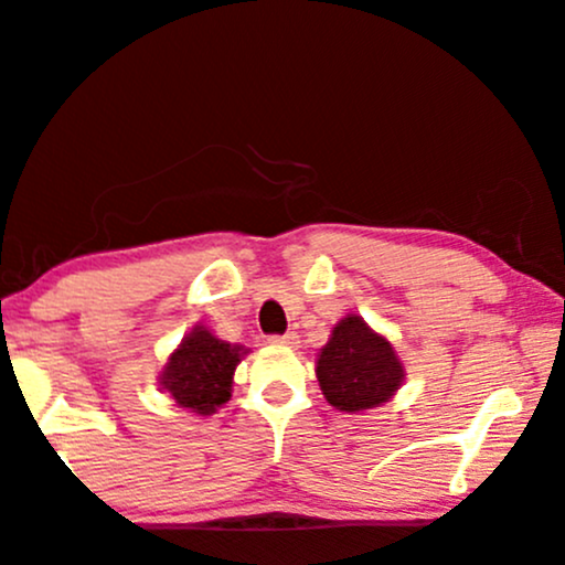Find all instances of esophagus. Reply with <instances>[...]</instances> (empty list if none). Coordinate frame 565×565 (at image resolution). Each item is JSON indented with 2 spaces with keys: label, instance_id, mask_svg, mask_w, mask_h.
I'll use <instances>...</instances> for the list:
<instances>
[{
  "label": "esophagus",
  "instance_id": "1",
  "mask_svg": "<svg viewBox=\"0 0 565 565\" xmlns=\"http://www.w3.org/2000/svg\"><path fill=\"white\" fill-rule=\"evenodd\" d=\"M270 342H274V345H281V348H297V342H300V337H297V332L274 334V337H270Z\"/></svg>",
  "mask_w": 565,
  "mask_h": 565
}]
</instances>
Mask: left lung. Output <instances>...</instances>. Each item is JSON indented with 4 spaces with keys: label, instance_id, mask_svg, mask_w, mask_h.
Segmentation results:
<instances>
[{
    "label": "left lung",
    "instance_id": "8db88e82",
    "mask_svg": "<svg viewBox=\"0 0 565 565\" xmlns=\"http://www.w3.org/2000/svg\"><path fill=\"white\" fill-rule=\"evenodd\" d=\"M319 385L340 412H364L385 404L401 387L404 366L391 342L374 334L359 316H348L334 327L332 340L321 350Z\"/></svg>",
    "mask_w": 565,
    "mask_h": 565
}]
</instances>
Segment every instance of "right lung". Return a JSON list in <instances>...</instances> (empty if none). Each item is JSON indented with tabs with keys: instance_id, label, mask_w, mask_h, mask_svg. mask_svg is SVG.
Instances as JSON below:
<instances>
[{
	"instance_id": "1",
	"label": "right lung",
	"mask_w": 565,
	"mask_h": 565,
	"mask_svg": "<svg viewBox=\"0 0 565 565\" xmlns=\"http://www.w3.org/2000/svg\"><path fill=\"white\" fill-rule=\"evenodd\" d=\"M242 359V348L217 340L206 329H193L170 355L161 374V387L180 406L196 414H212L231 398L233 369Z\"/></svg>"
}]
</instances>
